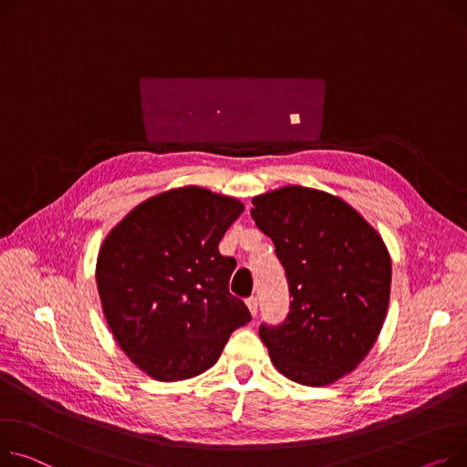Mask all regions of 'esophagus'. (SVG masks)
Returning <instances> with one entry per match:
<instances>
[{"mask_svg":"<svg viewBox=\"0 0 467 467\" xmlns=\"http://www.w3.org/2000/svg\"><path fill=\"white\" fill-rule=\"evenodd\" d=\"M245 304H247V309H250V314L255 317L257 316V309H259V300L255 296H252V298L245 300Z\"/></svg>","mask_w":467,"mask_h":467,"instance_id":"esophagus-1","label":"esophagus"}]
</instances>
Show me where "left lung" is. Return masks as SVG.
Masks as SVG:
<instances>
[{
    "label": "left lung",
    "instance_id": "obj_1",
    "mask_svg": "<svg viewBox=\"0 0 467 467\" xmlns=\"http://www.w3.org/2000/svg\"><path fill=\"white\" fill-rule=\"evenodd\" d=\"M252 215L284 265L291 309L259 336L279 374L327 387L366 358L381 332L392 265L379 233L327 192L285 185L254 197Z\"/></svg>",
    "mask_w": 467,
    "mask_h": 467
}]
</instances>
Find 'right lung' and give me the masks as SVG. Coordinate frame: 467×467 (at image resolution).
I'll use <instances>...</instances> for the list:
<instances>
[{"label": "right lung", "mask_w": 467, "mask_h": 467, "mask_svg": "<svg viewBox=\"0 0 467 467\" xmlns=\"http://www.w3.org/2000/svg\"><path fill=\"white\" fill-rule=\"evenodd\" d=\"M242 212L234 197L183 185L135 206L103 240L96 279L105 319L150 378L171 383L202 374L252 321L229 293L236 261L217 250Z\"/></svg>", "instance_id": "obj_1"}]
</instances>
